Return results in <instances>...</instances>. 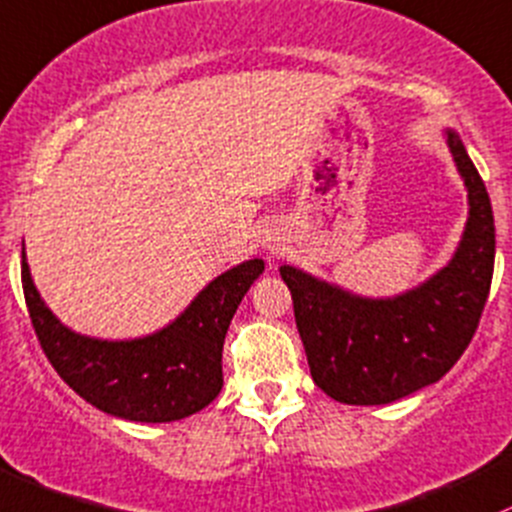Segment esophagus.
Listing matches in <instances>:
<instances>
[{
    "mask_svg": "<svg viewBox=\"0 0 512 512\" xmlns=\"http://www.w3.org/2000/svg\"><path fill=\"white\" fill-rule=\"evenodd\" d=\"M261 246L266 249V254H278L280 244H278V236L273 232H263V239H261Z\"/></svg>",
    "mask_w": 512,
    "mask_h": 512,
    "instance_id": "obj_1",
    "label": "esophagus"
}]
</instances>
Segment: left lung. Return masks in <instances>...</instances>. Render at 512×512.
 <instances>
[{"label": "left lung", "instance_id": "8db88e82", "mask_svg": "<svg viewBox=\"0 0 512 512\" xmlns=\"http://www.w3.org/2000/svg\"><path fill=\"white\" fill-rule=\"evenodd\" d=\"M469 192L452 261L395 298H361L295 266H280L312 381L346 405H386L432 386L474 337L496 261L486 185L454 129L444 131Z\"/></svg>", "mask_w": 512, "mask_h": 512}]
</instances>
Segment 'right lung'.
I'll return each mask as SVG.
<instances>
[{
  "instance_id": "1",
  "label": "right lung",
  "mask_w": 512,
  "mask_h": 512,
  "mask_svg": "<svg viewBox=\"0 0 512 512\" xmlns=\"http://www.w3.org/2000/svg\"><path fill=\"white\" fill-rule=\"evenodd\" d=\"M263 273L261 258L217 276L173 322L139 339L85 337L53 315L21 249V285L36 337L58 376L80 398L131 422H175L222 390V346L236 307Z\"/></svg>"
}]
</instances>
